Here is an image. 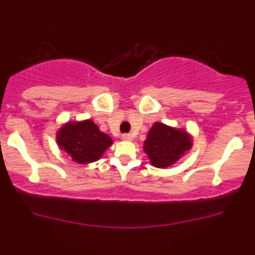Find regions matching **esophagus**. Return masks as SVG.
<instances>
[{
    "mask_svg": "<svg viewBox=\"0 0 255 255\" xmlns=\"http://www.w3.org/2000/svg\"><path fill=\"white\" fill-rule=\"evenodd\" d=\"M122 139L126 141H131L133 140V136H131L130 134H124V135H122Z\"/></svg>",
    "mask_w": 255,
    "mask_h": 255,
    "instance_id": "1",
    "label": "esophagus"
}]
</instances>
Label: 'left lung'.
<instances>
[{
  "label": "left lung",
  "mask_w": 255,
  "mask_h": 255,
  "mask_svg": "<svg viewBox=\"0 0 255 255\" xmlns=\"http://www.w3.org/2000/svg\"><path fill=\"white\" fill-rule=\"evenodd\" d=\"M143 151L154 167L172 166L192 147V136L185 129H178L161 122H155L149 129Z\"/></svg>",
  "instance_id": "1"
}]
</instances>
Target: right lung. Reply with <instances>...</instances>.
Wrapping results in <instances>:
<instances>
[{"label": "right lung", "mask_w": 255, "mask_h": 255, "mask_svg": "<svg viewBox=\"0 0 255 255\" xmlns=\"http://www.w3.org/2000/svg\"><path fill=\"white\" fill-rule=\"evenodd\" d=\"M57 143L77 164L97 161L107 148L113 145V139L100 130L91 120L69 121L57 131Z\"/></svg>", "instance_id": "1"}]
</instances>
